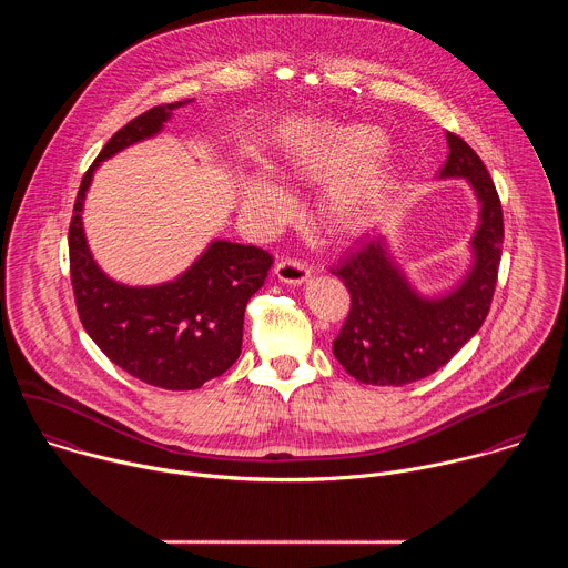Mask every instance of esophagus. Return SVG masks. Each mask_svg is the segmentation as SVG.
<instances>
[{"mask_svg": "<svg viewBox=\"0 0 568 568\" xmlns=\"http://www.w3.org/2000/svg\"><path fill=\"white\" fill-rule=\"evenodd\" d=\"M274 272H276L278 281L287 283V285H301L310 278V267L296 258H283L281 263H276Z\"/></svg>", "mask_w": 568, "mask_h": 568, "instance_id": "34e87169", "label": "esophagus"}]
</instances>
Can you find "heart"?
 Listing matches in <instances>:
<instances>
[{"mask_svg":"<svg viewBox=\"0 0 568 568\" xmlns=\"http://www.w3.org/2000/svg\"><path fill=\"white\" fill-rule=\"evenodd\" d=\"M386 136L366 123H307L287 148L285 166L292 175L321 180V213L339 233L362 229L386 202L393 175L377 156ZM242 209L261 222H276L290 209V193L265 171L242 182Z\"/></svg>","mask_w":568,"mask_h":568,"instance_id":"b5f03b06","label":"heart"}]
</instances>
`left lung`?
Listing matches in <instances>:
<instances>
[{"label": "left lung", "mask_w": 568, "mask_h": 568, "mask_svg": "<svg viewBox=\"0 0 568 568\" xmlns=\"http://www.w3.org/2000/svg\"><path fill=\"white\" fill-rule=\"evenodd\" d=\"M438 180H465L478 202L471 263L449 290L420 292L390 254L384 233H366L331 272L351 292V312L333 353L362 384L404 386L443 368L490 312L504 242V213L480 156L447 132Z\"/></svg>", "instance_id": "obj_1"}]
</instances>
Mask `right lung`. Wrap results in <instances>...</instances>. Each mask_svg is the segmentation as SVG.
Masks as SVG:
<instances>
[{
	"label": "right lung",
	"instance_id": "right-lung-1",
	"mask_svg": "<svg viewBox=\"0 0 568 568\" xmlns=\"http://www.w3.org/2000/svg\"><path fill=\"white\" fill-rule=\"evenodd\" d=\"M191 101L152 108L105 143L80 182L69 224L71 285L83 328L119 368L169 390L200 388L233 366L242 348L245 307L263 287L272 256L254 245L213 237L173 281L125 285L94 261L83 209L103 161L156 136L173 112Z\"/></svg>",
	"mask_w": 568,
	"mask_h": 568
}]
</instances>
